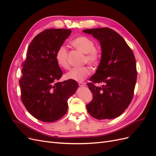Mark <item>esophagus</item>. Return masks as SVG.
<instances>
[{
    "label": "esophagus",
    "mask_w": 156,
    "mask_h": 156,
    "mask_svg": "<svg viewBox=\"0 0 156 156\" xmlns=\"http://www.w3.org/2000/svg\"><path fill=\"white\" fill-rule=\"evenodd\" d=\"M78 84H79V87H84V86H85V84H84V83H82V82H79V83H78Z\"/></svg>",
    "instance_id": "obj_1"
}]
</instances>
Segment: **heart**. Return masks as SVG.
<instances>
[{"mask_svg":"<svg viewBox=\"0 0 156 156\" xmlns=\"http://www.w3.org/2000/svg\"><path fill=\"white\" fill-rule=\"evenodd\" d=\"M70 44L75 49L84 54V63H87L91 66H96L100 63L102 54L101 49L100 47H96L94 41L91 38L84 36H78L71 41ZM55 59L60 67L64 69L69 68L68 51L65 46L59 47L56 51ZM90 73V69L87 66L75 68L66 74L65 77L67 79L82 81L89 76Z\"/></svg>","mask_w":156,"mask_h":156,"instance_id":"heart-1","label":"heart"}]
</instances>
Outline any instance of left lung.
<instances>
[{"label": "left lung", "mask_w": 156, "mask_h": 156, "mask_svg": "<svg viewBox=\"0 0 156 156\" xmlns=\"http://www.w3.org/2000/svg\"><path fill=\"white\" fill-rule=\"evenodd\" d=\"M100 42L101 58L87 85L93 99L87 105L88 113L98 120L120 116L133 99L137 72L133 51L119 33L107 27L86 29ZM95 83H103L102 87Z\"/></svg>", "instance_id": "8db88e82"}]
</instances>
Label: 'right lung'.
Wrapping results in <instances>:
<instances>
[{"mask_svg": "<svg viewBox=\"0 0 156 156\" xmlns=\"http://www.w3.org/2000/svg\"><path fill=\"white\" fill-rule=\"evenodd\" d=\"M72 32L70 29H45L32 40L22 63L21 98L30 114L42 122H53L68 111V100L78 88L73 80L58 82L63 74L55 59L56 51Z\"/></svg>", "mask_w": 156, "mask_h": 156, "instance_id": "1", "label": "right lung"}]
</instances>
